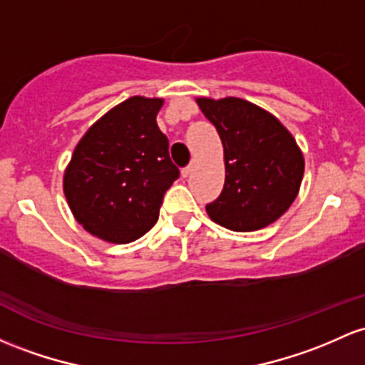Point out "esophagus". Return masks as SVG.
<instances>
[{"label": "esophagus", "mask_w": 365, "mask_h": 365, "mask_svg": "<svg viewBox=\"0 0 365 365\" xmlns=\"http://www.w3.org/2000/svg\"><path fill=\"white\" fill-rule=\"evenodd\" d=\"M190 171H192V166H185V168H183V170H182V176H183V178H187V176L190 175Z\"/></svg>", "instance_id": "obj_1"}]
</instances>
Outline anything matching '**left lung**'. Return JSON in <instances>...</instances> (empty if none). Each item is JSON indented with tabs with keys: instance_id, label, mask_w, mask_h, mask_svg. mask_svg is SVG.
I'll return each mask as SVG.
<instances>
[{
	"instance_id": "8db88e82",
	"label": "left lung",
	"mask_w": 365,
	"mask_h": 365,
	"mask_svg": "<svg viewBox=\"0 0 365 365\" xmlns=\"http://www.w3.org/2000/svg\"><path fill=\"white\" fill-rule=\"evenodd\" d=\"M225 152V185L206 204L210 218L235 232L263 228L293 204L305 161L275 115L242 98H197Z\"/></svg>"
}]
</instances>
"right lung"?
Here are the masks:
<instances>
[{
    "label": "right lung",
    "mask_w": 365,
    "mask_h": 365,
    "mask_svg": "<svg viewBox=\"0 0 365 365\" xmlns=\"http://www.w3.org/2000/svg\"><path fill=\"white\" fill-rule=\"evenodd\" d=\"M161 98L131 97L79 140L63 175L72 215L107 242L126 244L155 225L163 197L180 176L155 115Z\"/></svg>",
    "instance_id": "add662e5"
}]
</instances>
